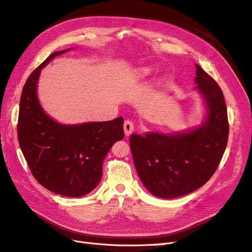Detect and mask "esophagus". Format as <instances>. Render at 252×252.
Returning a JSON list of instances; mask_svg holds the SVG:
<instances>
[{"mask_svg": "<svg viewBox=\"0 0 252 252\" xmlns=\"http://www.w3.org/2000/svg\"><path fill=\"white\" fill-rule=\"evenodd\" d=\"M133 124H132V122L131 121H125V123H124V131H125V135L126 136H129L130 135L131 133H132V131H133Z\"/></svg>", "mask_w": 252, "mask_h": 252, "instance_id": "obj_1", "label": "esophagus"}]
</instances>
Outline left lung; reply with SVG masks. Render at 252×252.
<instances>
[{
  "mask_svg": "<svg viewBox=\"0 0 252 252\" xmlns=\"http://www.w3.org/2000/svg\"><path fill=\"white\" fill-rule=\"evenodd\" d=\"M195 68V89L206 109L203 123L182 132L130 136L133 163L143 185L162 199L202 187L216 172L227 146L229 125L222 90L199 65Z\"/></svg>",
  "mask_w": 252,
  "mask_h": 252,
  "instance_id": "8db88e82",
  "label": "left lung"
}]
</instances>
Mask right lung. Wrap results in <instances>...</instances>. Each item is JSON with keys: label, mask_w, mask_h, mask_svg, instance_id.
<instances>
[{"label": "right lung", "mask_w": 252, "mask_h": 252, "mask_svg": "<svg viewBox=\"0 0 252 252\" xmlns=\"http://www.w3.org/2000/svg\"><path fill=\"white\" fill-rule=\"evenodd\" d=\"M72 48L56 51L29 75L23 87L18 139L34 179L51 192L83 196L98 185L112 145L124 139V119L66 125L44 111L37 97L42 68Z\"/></svg>", "instance_id": "add662e5"}]
</instances>
